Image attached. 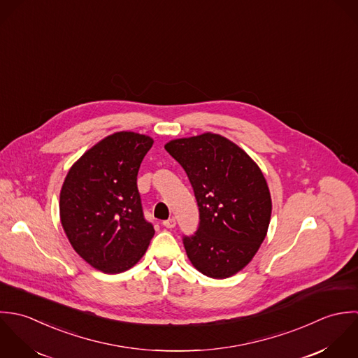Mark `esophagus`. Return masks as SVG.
I'll return each mask as SVG.
<instances>
[{"mask_svg":"<svg viewBox=\"0 0 358 358\" xmlns=\"http://www.w3.org/2000/svg\"><path fill=\"white\" fill-rule=\"evenodd\" d=\"M163 225L166 227V228H174L176 227V218H169V220H164L163 221Z\"/></svg>","mask_w":358,"mask_h":358,"instance_id":"1","label":"esophagus"}]
</instances>
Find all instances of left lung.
<instances>
[{
	"mask_svg": "<svg viewBox=\"0 0 358 358\" xmlns=\"http://www.w3.org/2000/svg\"><path fill=\"white\" fill-rule=\"evenodd\" d=\"M164 148L185 170L199 206L198 231L184 236L189 262L210 278L235 275L252 262L270 225L271 195L260 167L213 133L171 140Z\"/></svg>",
	"mask_w": 358,
	"mask_h": 358,
	"instance_id": "left-lung-1",
	"label": "left lung"
}]
</instances>
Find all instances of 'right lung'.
<instances>
[{
	"instance_id": "1",
	"label": "right lung",
	"mask_w": 358,
	"mask_h": 358,
	"mask_svg": "<svg viewBox=\"0 0 358 358\" xmlns=\"http://www.w3.org/2000/svg\"><path fill=\"white\" fill-rule=\"evenodd\" d=\"M153 140L119 131L74 162L59 195L64 231L91 267L119 274L136 266L155 229L143 218L137 176Z\"/></svg>"
}]
</instances>
